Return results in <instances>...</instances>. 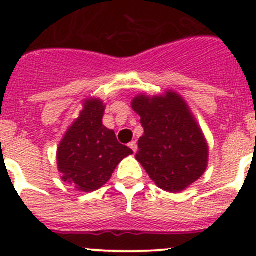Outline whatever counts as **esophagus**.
I'll return each instance as SVG.
<instances>
[{"label":"esophagus","mask_w":256,"mask_h":256,"mask_svg":"<svg viewBox=\"0 0 256 256\" xmlns=\"http://www.w3.org/2000/svg\"><path fill=\"white\" fill-rule=\"evenodd\" d=\"M128 147H130V148L134 152H136V150H137V144H136V141H131L130 144H128Z\"/></svg>","instance_id":"obj_1"}]
</instances>
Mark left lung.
Here are the masks:
<instances>
[{
  "mask_svg": "<svg viewBox=\"0 0 256 256\" xmlns=\"http://www.w3.org/2000/svg\"><path fill=\"white\" fill-rule=\"evenodd\" d=\"M131 106L144 135L135 158L160 189L178 194L200 179L208 166V144L189 104L179 93H138Z\"/></svg>",
  "mask_w": 256,
  "mask_h": 256,
  "instance_id": "1",
  "label": "left lung"
}]
</instances>
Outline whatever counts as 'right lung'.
Segmentation results:
<instances>
[{"mask_svg":"<svg viewBox=\"0 0 256 256\" xmlns=\"http://www.w3.org/2000/svg\"><path fill=\"white\" fill-rule=\"evenodd\" d=\"M78 116L66 130L56 150L58 170L64 182L82 192L100 189L115 168L132 150L116 140L114 130L103 125L106 104L98 96L82 102Z\"/></svg>","mask_w":256,"mask_h":256,"instance_id":"add662e5","label":"right lung"}]
</instances>
